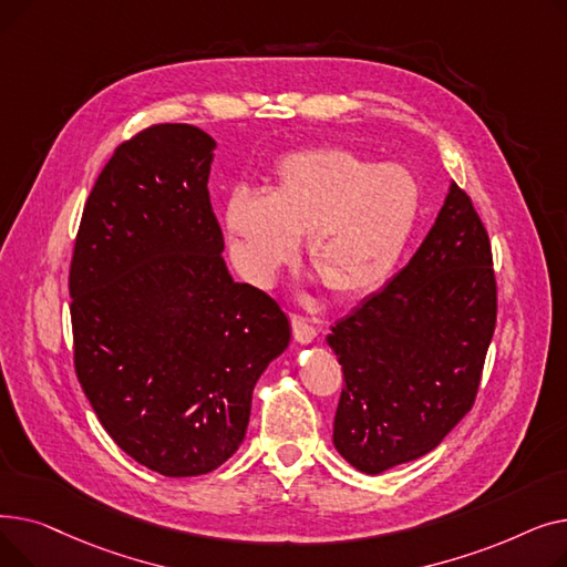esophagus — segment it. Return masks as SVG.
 <instances>
[{"label":"esophagus","instance_id":"1","mask_svg":"<svg viewBox=\"0 0 567 567\" xmlns=\"http://www.w3.org/2000/svg\"><path fill=\"white\" fill-rule=\"evenodd\" d=\"M291 331H293L296 342H301V344H310L317 338L315 326L306 317H299V315L291 317Z\"/></svg>","mask_w":567,"mask_h":567}]
</instances>
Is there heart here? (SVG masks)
Listing matches in <instances>:
<instances>
[{"mask_svg":"<svg viewBox=\"0 0 567 567\" xmlns=\"http://www.w3.org/2000/svg\"><path fill=\"white\" fill-rule=\"evenodd\" d=\"M421 212L423 186L406 165L315 146L278 161L271 193L236 188L223 225L250 282H271L306 236V255L326 289L355 299L391 278Z\"/></svg>","mask_w":567,"mask_h":567,"instance_id":"b5f03b06","label":"heart"}]
</instances>
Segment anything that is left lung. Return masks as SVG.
Masks as SVG:
<instances>
[{"mask_svg":"<svg viewBox=\"0 0 567 567\" xmlns=\"http://www.w3.org/2000/svg\"><path fill=\"white\" fill-rule=\"evenodd\" d=\"M494 326L489 236L451 184L409 264L326 338L344 374L338 453L379 475L434 451L478 395Z\"/></svg>","mask_w":567,"mask_h":567,"instance_id":"obj_1","label":"left lung"}]
</instances>
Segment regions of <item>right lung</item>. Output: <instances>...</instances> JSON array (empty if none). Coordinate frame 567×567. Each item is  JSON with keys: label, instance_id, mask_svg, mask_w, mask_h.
I'll return each instance as SVG.
<instances>
[{"label": "right lung", "instance_id": "obj_1", "mask_svg": "<svg viewBox=\"0 0 567 567\" xmlns=\"http://www.w3.org/2000/svg\"><path fill=\"white\" fill-rule=\"evenodd\" d=\"M214 148L188 124L118 144L69 276L82 391L118 449L167 478L238 451L255 383L291 338L271 296L227 271L206 188Z\"/></svg>", "mask_w": 567, "mask_h": 567}]
</instances>
